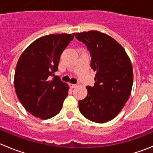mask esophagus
<instances>
[{"label":"esophagus","instance_id":"1","mask_svg":"<svg viewBox=\"0 0 153 153\" xmlns=\"http://www.w3.org/2000/svg\"><path fill=\"white\" fill-rule=\"evenodd\" d=\"M69 86H70L71 88H75V86H77V84H69Z\"/></svg>","mask_w":153,"mask_h":153}]
</instances>
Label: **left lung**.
Listing matches in <instances>:
<instances>
[{
	"label": "left lung",
	"mask_w": 153,
	"mask_h": 153,
	"mask_svg": "<svg viewBox=\"0 0 153 153\" xmlns=\"http://www.w3.org/2000/svg\"><path fill=\"white\" fill-rule=\"evenodd\" d=\"M87 47L91 68L96 72L93 86L78 102L85 118L96 123L113 119L127 101L133 83V69L129 58L121 44L98 31L73 33Z\"/></svg>",
	"instance_id": "obj_1"
}]
</instances>
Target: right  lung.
<instances>
[{"instance_id": "add662e5", "label": "right lung", "mask_w": 153, "mask_h": 153, "mask_svg": "<svg viewBox=\"0 0 153 153\" xmlns=\"http://www.w3.org/2000/svg\"><path fill=\"white\" fill-rule=\"evenodd\" d=\"M73 38L71 34L64 33L41 37L20 56L15 72V92L24 107L34 116L48 119L61 111L69 86L54 72L58 71L63 51Z\"/></svg>"}]
</instances>
